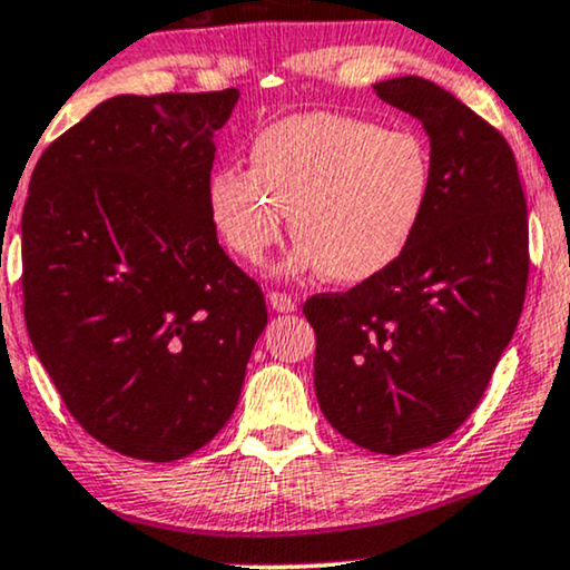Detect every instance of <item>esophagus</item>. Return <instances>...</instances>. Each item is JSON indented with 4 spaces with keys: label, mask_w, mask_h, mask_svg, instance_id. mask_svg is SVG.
<instances>
[{
    "label": "esophagus",
    "mask_w": 570,
    "mask_h": 570,
    "mask_svg": "<svg viewBox=\"0 0 570 570\" xmlns=\"http://www.w3.org/2000/svg\"><path fill=\"white\" fill-rule=\"evenodd\" d=\"M267 303H271V307L276 313H294V311H297V303H294V297H289V294H284V292H271V294H267Z\"/></svg>",
    "instance_id": "esophagus-1"
}]
</instances>
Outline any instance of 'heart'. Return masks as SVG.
Masks as SVG:
<instances>
[{
    "label": "heart",
    "instance_id": "obj_1",
    "mask_svg": "<svg viewBox=\"0 0 570 570\" xmlns=\"http://www.w3.org/2000/svg\"><path fill=\"white\" fill-rule=\"evenodd\" d=\"M252 171L217 168L208 214L235 257L259 265L284 238L286 214L299 240L281 276L322 271L335 284H364L407 252L434 189V158L415 130L367 117L303 112L252 141Z\"/></svg>",
    "mask_w": 570,
    "mask_h": 570
}]
</instances>
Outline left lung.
<instances>
[{"mask_svg": "<svg viewBox=\"0 0 570 570\" xmlns=\"http://www.w3.org/2000/svg\"><path fill=\"white\" fill-rule=\"evenodd\" d=\"M429 136L434 189L407 252L345 294H316V396L372 453L448 440L472 415L520 322L528 212L509 144L423 77L372 85Z\"/></svg>", "mask_w": 570, "mask_h": 570, "instance_id": "8db88e82", "label": "left lung"}]
</instances>
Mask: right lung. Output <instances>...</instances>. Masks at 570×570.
Listing matches in <instances>:
<instances>
[{"label":"right lung","mask_w":570,"mask_h":570,"mask_svg":"<svg viewBox=\"0 0 570 570\" xmlns=\"http://www.w3.org/2000/svg\"><path fill=\"white\" fill-rule=\"evenodd\" d=\"M238 98L112 96L45 149L29 181L31 345L77 423L139 461H179L217 436L267 324L206 198Z\"/></svg>","instance_id":"1"}]
</instances>
